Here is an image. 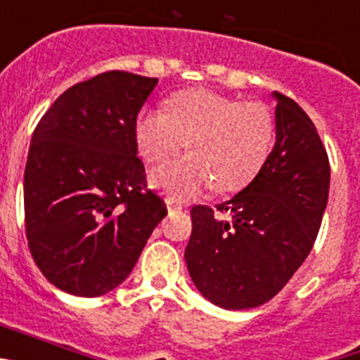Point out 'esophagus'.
Returning <instances> with one entry per match:
<instances>
[{
  "label": "esophagus",
  "instance_id": "obj_1",
  "mask_svg": "<svg viewBox=\"0 0 360 360\" xmlns=\"http://www.w3.org/2000/svg\"><path fill=\"white\" fill-rule=\"evenodd\" d=\"M165 205H167V209H169V211H182L184 209V203H180L178 200H174V198H165Z\"/></svg>",
  "mask_w": 360,
  "mask_h": 360
}]
</instances>
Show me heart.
Wrapping results in <instances>:
<instances>
[{
  "label": "heart",
  "mask_w": 360,
  "mask_h": 360,
  "mask_svg": "<svg viewBox=\"0 0 360 360\" xmlns=\"http://www.w3.org/2000/svg\"><path fill=\"white\" fill-rule=\"evenodd\" d=\"M136 148L148 162H160L180 148L189 155L151 171L149 184L187 200L214 184L219 193L252 180L274 142V117L262 103H240L218 91L187 90L165 110H146L135 120Z\"/></svg>",
  "instance_id": "heart-1"
}]
</instances>
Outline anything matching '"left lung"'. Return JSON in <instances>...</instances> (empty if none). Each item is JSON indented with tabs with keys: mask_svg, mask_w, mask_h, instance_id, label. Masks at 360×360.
Returning <instances> with one entry per match:
<instances>
[{
	"mask_svg": "<svg viewBox=\"0 0 360 360\" xmlns=\"http://www.w3.org/2000/svg\"><path fill=\"white\" fill-rule=\"evenodd\" d=\"M276 142L252 182L216 205L191 209L189 276L203 297L247 310L281 290L310 254L328 203V155L316 126L292 98L272 91Z\"/></svg>",
	"mask_w": 360,
	"mask_h": 360,
	"instance_id": "1",
	"label": "left lung"
}]
</instances>
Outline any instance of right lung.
Masks as SVG:
<instances>
[{
	"label": "right lung",
	"instance_id": "1",
	"mask_svg": "<svg viewBox=\"0 0 360 360\" xmlns=\"http://www.w3.org/2000/svg\"><path fill=\"white\" fill-rule=\"evenodd\" d=\"M158 79L106 72L72 86L43 115L25 167L34 262L53 287L97 297L131 274L167 209L146 191L135 120Z\"/></svg>",
	"mask_w": 360,
	"mask_h": 360
}]
</instances>
